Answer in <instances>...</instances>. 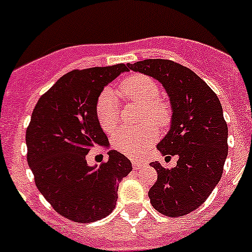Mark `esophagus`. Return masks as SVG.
Listing matches in <instances>:
<instances>
[{
	"mask_svg": "<svg viewBox=\"0 0 252 252\" xmlns=\"http://www.w3.org/2000/svg\"><path fill=\"white\" fill-rule=\"evenodd\" d=\"M146 165L145 161H141V160H132V166L133 169H142Z\"/></svg>",
	"mask_w": 252,
	"mask_h": 252,
	"instance_id": "34e87169",
	"label": "esophagus"
}]
</instances>
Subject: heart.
I'll use <instances>...</instances> for the list:
<instances>
[{"label": "heart", "mask_w": 252, "mask_h": 252, "mask_svg": "<svg viewBox=\"0 0 252 252\" xmlns=\"http://www.w3.org/2000/svg\"><path fill=\"white\" fill-rule=\"evenodd\" d=\"M120 92L125 99L142 104L141 122L151 121L159 127L169 124L170 107L160 99V88L153 78L144 74L130 75L121 82ZM95 117L104 132H115L119 125V110L116 95L111 90H104L99 94L95 102ZM153 124L144 125L139 128H121L115 133L112 146L127 157H140L157 140L158 132Z\"/></svg>", "instance_id": "b5f03b06"}]
</instances>
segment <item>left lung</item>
<instances>
[{"instance_id":"left-lung-1","label":"left lung","mask_w":252,"mask_h":252,"mask_svg":"<svg viewBox=\"0 0 252 252\" xmlns=\"http://www.w3.org/2000/svg\"><path fill=\"white\" fill-rule=\"evenodd\" d=\"M127 66L160 82L170 99V128L157 148L161 155H177L178 161L171 169L151 162L158 180L149 198L161 215L182 217L203 204L222 177L228 128L221 102L193 70L171 60L146 59Z\"/></svg>"}]
</instances>
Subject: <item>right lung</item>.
<instances>
[{
    "instance_id": "right-lung-1",
    "label": "right lung",
    "mask_w": 252,
    "mask_h": 252,
    "mask_svg": "<svg viewBox=\"0 0 252 252\" xmlns=\"http://www.w3.org/2000/svg\"><path fill=\"white\" fill-rule=\"evenodd\" d=\"M126 64L73 70L40 97L26 130L28 162L35 184L60 216L79 223L99 221L112 212L119 183L132 170L124 154L90 166L91 149L110 148L95 117V102Z\"/></svg>"
}]
</instances>
